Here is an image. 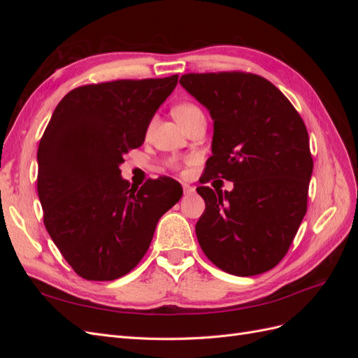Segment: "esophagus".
Masks as SVG:
<instances>
[{
  "label": "esophagus",
  "mask_w": 358,
  "mask_h": 358,
  "mask_svg": "<svg viewBox=\"0 0 358 358\" xmlns=\"http://www.w3.org/2000/svg\"><path fill=\"white\" fill-rule=\"evenodd\" d=\"M182 188H183V192H185V194H192V192H196V188L191 187V185H188V183H182Z\"/></svg>",
  "instance_id": "1"
}]
</instances>
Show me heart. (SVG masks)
<instances>
[{"label":"heart","instance_id":"1","mask_svg":"<svg viewBox=\"0 0 358 358\" xmlns=\"http://www.w3.org/2000/svg\"><path fill=\"white\" fill-rule=\"evenodd\" d=\"M200 112H201V110L199 109V107H197L196 104L182 103V104L176 106L175 109H173V116H175L182 125H185L194 115H197V113H200ZM173 166L176 167V164H173Z\"/></svg>","mask_w":358,"mask_h":358}]
</instances>
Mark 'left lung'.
<instances>
[{"instance_id":"8db88e82","label":"left lung","mask_w":358,"mask_h":358,"mask_svg":"<svg viewBox=\"0 0 358 358\" xmlns=\"http://www.w3.org/2000/svg\"><path fill=\"white\" fill-rule=\"evenodd\" d=\"M179 82L213 119L212 157L201 183L234 182L224 192L197 188L206 203L196 224L199 243L227 273H264L285 257L306 215L313 169L306 125L262 76L188 73Z\"/></svg>"}]
</instances>
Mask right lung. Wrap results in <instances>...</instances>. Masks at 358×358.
<instances>
[{
    "label": "right lung",
    "mask_w": 358,
    "mask_h": 358,
    "mask_svg": "<svg viewBox=\"0 0 358 358\" xmlns=\"http://www.w3.org/2000/svg\"><path fill=\"white\" fill-rule=\"evenodd\" d=\"M178 78L79 86L53 110L38 145L37 191L49 236L83 279L131 272L158 220L182 197L175 179H149L137 189L119 169L128 150L145 142Z\"/></svg>",
    "instance_id": "add662e5"
}]
</instances>
